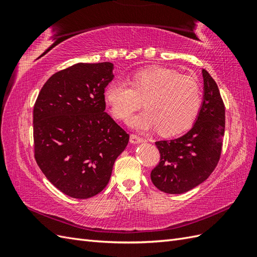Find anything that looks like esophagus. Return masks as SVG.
<instances>
[{
    "label": "esophagus",
    "instance_id": "34e87169",
    "mask_svg": "<svg viewBox=\"0 0 257 257\" xmlns=\"http://www.w3.org/2000/svg\"><path fill=\"white\" fill-rule=\"evenodd\" d=\"M130 142H131L132 144H141V143L146 142V139L143 138V137H141V136H138V135L132 134V135L130 136Z\"/></svg>",
    "mask_w": 257,
    "mask_h": 257
}]
</instances>
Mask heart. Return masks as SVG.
<instances>
[{
	"mask_svg": "<svg viewBox=\"0 0 257 257\" xmlns=\"http://www.w3.org/2000/svg\"><path fill=\"white\" fill-rule=\"evenodd\" d=\"M104 96L115 119L125 120L143 105L147 109L131 121L138 130L158 127L162 135L188 130L201 106L200 85L195 77L176 69L153 65L138 69L131 84L123 80L108 83Z\"/></svg>",
	"mask_w": 257,
	"mask_h": 257,
	"instance_id": "obj_1",
	"label": "heart"
}]
</instances>
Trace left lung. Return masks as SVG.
<instances>
[{"label": "left lung", "instance_id": "8db88e82", "mask_svg": "<svg viewBox=\"0 0 257 257\" xmlns=\"http://www.w3.org/2000/svg\"><path fill=\"white\" fill-rule=\"evenodd\" d=\"M204 100L195 124L185 135L160 141V162L151 172L157 188L182 194L203 183L220 161L225 132V106L216 82L203 69Z\"/></svg>", "mask_w": 257, "mask_h": 257}]
</instances>
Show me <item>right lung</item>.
Instances as JSON below:
<instances>
[{"label":"right lung","instance_id":"add662e5","mask_svg":"<svg viewBox=\"0 0 257 257\" xmlns=\"http://www.w3.org/2000/svg\"><path fill=\"white\" fill-rule=\"evenodd\" d=\"M113 64L78 63L53 74L33 109L34 157L65 195L85 199L109 182L130 135L105 112Z\"/></svg>","mask_w":257,"mask_h":257}]
</instances>
